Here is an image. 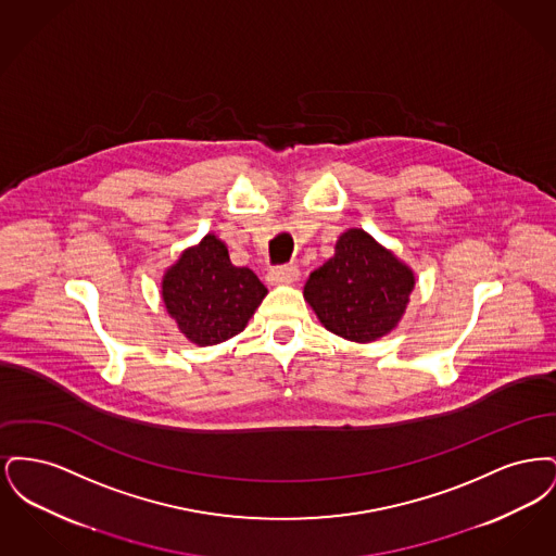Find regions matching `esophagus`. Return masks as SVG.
I'll return each instance as SVG.
<instances>
[{"mask_svg":"<svg viewBox=\"0 0 556 556\" xmlns=\"http://www.w3.org/2000/svg\"><path fill=\"white\" fill-rule=\"evenodd\" d=\"M298 275H300V270L295 265L270 266L266 273V279L270 283H291L298 279Z\"/></svg>","mask_w":556,"mask_h":556,"instance_id":"esophagus-1","label":"esophagus"}]
</instances>
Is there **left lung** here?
Here are the masks:
<instances>
[{"label": "left lung", "instance_id": "obj_1", "mask_svg": "<svg viewBox=\"0 0 556 556\" xmlns=\"http://www.w3.org/2000/svg\"><path fill=\"white\" fill-rule=\"evenodd\" d=\"M415 275L363 229L336 243V256L311 273L304 298L318 320L352 342H372L396 327Z\"/></svg>", "mask_w": 556, "mask_h": 556}]
</instances>
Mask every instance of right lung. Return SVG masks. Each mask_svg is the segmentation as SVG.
I'll use <instances>...</instances> for the list:
<instances>
[{
    "label": "right lung",
    "mask_w": 556,
    "mask_h": 556,
    "mask_svg": "<svg viewBox=\"0 0 556 556\" xmlns=\"http://www.w3.org/2000/svg\"><path fill=\"white\" fill-rule=\"evenodd\" d=\"M265 295L261 279L248 266L231 265L227 245L214 236L186 250L162 279L168 315L198 345L238 336Z\"/></svg>",
    "instance_id": "right-lung-1"
}]
</instances>
